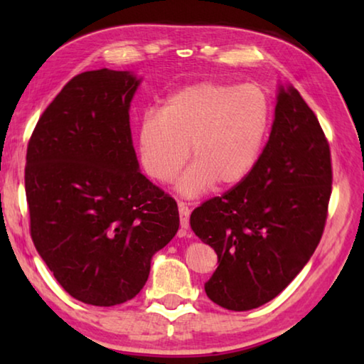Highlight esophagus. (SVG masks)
I'll return each instance as SVG.
<instances>
[{"label": "esophagus", "mask_w": 364, "mask_h": 364, "mask_svg": "<svg viewBox=\"0 0 364 364\" xmlns=\"http://www.w3.org/2000/svg\"><path fill=\"white\" fill-rule=\"evenodd\" d=\"M178 210H180V221H181V230L186 231L189 228V215H191V210L189 207L184 204V202H180L178 204Z\"/></svg>", "instance_id": "obj_1"}]
</instances>
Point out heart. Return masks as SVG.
Listing matches in <instances>:
<instances>
[{
	"mask_svg": "<svg viewBox=\"0 0 364 364\" xmlns=\"http://www.w3.org/2000/svg\"><path fill=\"white\" fill-rule=\"evenodd\" d=\"M271 122V102L262 86L199 82L184 86L147 110L139 123V152L147 173L168 183L189 159L196 162L178 181L183 196L196 197L215 183L242 181L262 156Z\"/></svg>",
	"mask_w": 364,
	"mask_h": 364,
	"instance_id": "obj_1",
	"label": "heart"
}]
</instances>
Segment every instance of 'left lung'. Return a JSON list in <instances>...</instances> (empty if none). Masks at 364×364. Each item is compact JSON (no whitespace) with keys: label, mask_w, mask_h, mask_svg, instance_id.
Masks as SVG:
<instances>
[{"label":"left lung","mask_w":364,"mask_h":364,"mask_svg":"<svg viewBox=\"0 0 364 364\" xmlns=\"http://www.w3.org/2000/svg\"><path fill=\"white\" fill-rule=\"evenodd\" d=\"M331 191V149L318 117L297 90L281 88L250 175L191 213V230L220 262L207 297L245 311L284 291L321 241Z\"/></svg>","instance_id":"1"}]
</instances>
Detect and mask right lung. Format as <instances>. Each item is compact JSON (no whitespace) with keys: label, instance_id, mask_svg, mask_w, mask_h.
Instances as JSON below:
<instances>
[{"label":"right lung","instance_id":"add662e5","mask_svg":"<svg viewBox=\"0 0 364 364\" xmlns=\"http://www.w3.org/2000/svg\"><path fill=\"white\" fill-rule=\"evenodd\" d=\"M138 85L128 72L78 73L28 139L30 236L64 291L88 305L133 299L180 228L176 200L138 167L128 114Z\"/></svg>","mask_w":364,"mask_h":364}]
</instances>
